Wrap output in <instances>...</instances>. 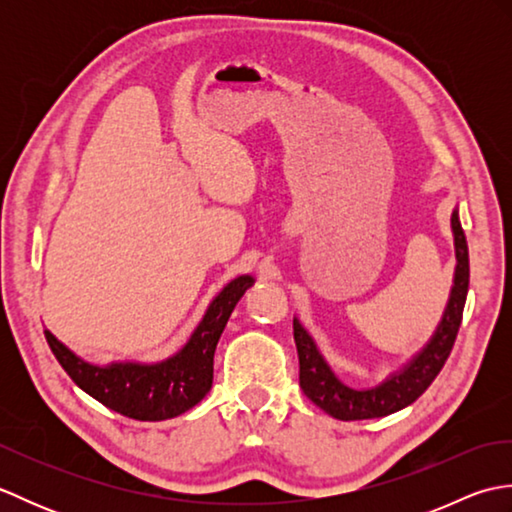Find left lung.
Segmentation results:
<instances>
[{"label":"left lung","mask_w":512,"mask_h":512,"mask_svg":"<svg viewBox=\"0 0 512 512\" xmlns=\"http://www.w3.org/2000/svg\"><path fill=\"white\" fill-rule=\"evenodd\" d=\"M451 228L455 239V277L447 310L442 314L436 332L429 343L411 358V361L391 374L383 383L372 389H352L341 383L330 369L328 361L319 352L308 330L303 328L301 321H292L295 330V343L299 354V385L314 405L330 413L336 420H367V418H383L389 413H396L411 405L413 400L424 394L433 378L440 374V369L447 363L453 350L455 336H458L462 312L466 303V292H469V246L462 231L458 209L451 215Z\"/></svg>","instance_id":"8db88e82"}]
</instances>
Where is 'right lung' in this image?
Returning a JSON list of instances; mask_svg holds the SVG:
<instances>
[{"label": "right lung", "instance_id": "1", "mask_svg": "<svg viewBox=\"0 0 512 512\" xmlns=\"http://www.w3.org/2000/svg\"><path fill=\"white\" fill-rule=\"evenodd\" d=\"M253 284L255 279L250 275L226 284L211 301L187 345L160 363H112L101 367L76 356L50 330H46V341L74 383L107 409L149 422L176 418L209 394L217 341L237 301Z\"/></svg>", "mask_w": 512, "mask_h": 512}]
</instances>
